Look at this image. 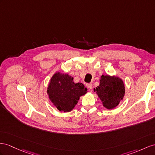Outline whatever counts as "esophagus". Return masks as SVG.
<instances>
[{
	"label": "esophagus",
	"mask_w": 155,
	"mask_h": 155,
	"mask_svg": "<svg viewBox=\"0 0 155 155\" xmlns=\"http://www.w3.org/2000/svg\"><path fill=\"white\" fill-rule=\"evenodd\" d=\"M86 86L89 90H91L92 88V84H91V83H87Z\"/></svg>",
	"instance_id": "obj_1"
}]
</instances>
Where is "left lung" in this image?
I'll return each instance as SVG.
<instances>
[{
  "label": "left lung",
  "instance_id": "8db88e82",
  "mask_svg": "<svg viewBox=\"0 0 155 155\" xmlns=\"http://www.w3.org/2000/svg\"><path fill=\"white\" fill-rule=\"evenodd\" d=\"M94 92H96L105 107L111 109L117 107L124 96V85L121 79L109 75H102L100 85Z\"/></svg>",
  "mask_w": 155,
  "mask_h": 155
}]
</instances>
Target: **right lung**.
<instances>
[{
	"label": "right lung",
	"mask_w": 155,
	"mask_h": 155,
	"mask_svg": "<svg viewBox=\"0 0 155 155\" xmlns=\"http://www.w3.org/2000/svg\"><path fill=\"white\" fill-rule=\"evenodd\" d=\"M47 92L50 101L59 110L69 112L77 104L79 97L87 92V89L82 83H74L69 75L56 73L51 78Z\"/></svg>",
	"instance_id": "1"
}]
</instances>
